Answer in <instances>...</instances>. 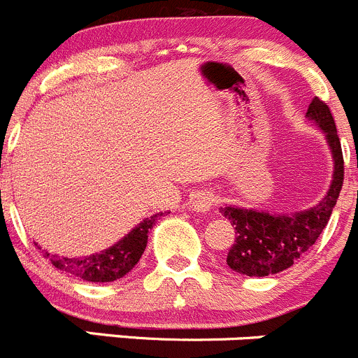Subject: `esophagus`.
<instances>
[{
    "label": "esophagus",
    "instance_id": "obj_1",
    "mask_svg": "<svg viewBox=\"0 0 358 358\" xmlns=\"http://www.w3.org/2000/svg\"><path fill=\"white\" fill-rule=\"evenodd\" d=\"M214 203H216V195L213 192H209V189L195 193L192 199L193 209L199 210V213H207V210L213 209Z\"/></svg>",
    "mask_w": 358,
    "mask_h": 358
}]
</instances>
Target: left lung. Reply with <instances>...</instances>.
<instances>
[{
	"label": "left lung",
	"mask_w": 358,
	"mask_h": 358,
	"mask_svg": "<svg viewBox=\"0 0 358 358\" xmlns=\"http://www.w3.org/2000/svg\"><path fill=\"white\" fill-rule=\"evenodd\" d=\"M306 115L323 130L334 158V176L329 192L313 209L285 216L236 206L221 207V214L228 217L236 230L227 264L239 274L264 278L292 267L316 243L338 202L345 179V162L334 117L329 105L318 96L313 98Z\"/></svg>",
	"instance_id": "1"
}]
</instances>
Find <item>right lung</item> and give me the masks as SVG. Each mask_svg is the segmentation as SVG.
Listing matches in <instances>:
<instances>
[{
    "label": "right lung",
    "instance_id": "add662e5",
    "mask_svg": "<svg viewBox=\"0 0 358 358\" xmlns=\"http://www.w3.org/2000/svg\"><path fill=\"white\" fill-rule=\"evenodd\" d=\"M162 214L163 213L145 217L128 236L122 237L117 244L101 251V253H94L91 257L83 258H68L43 251V257L49 258L54 267L68 272L73 278L84 279L90 283H110L115 279H121L137 265L145 246H148L149 230ZM35 246H38V244H35ZM38 250H42V248H38Z\"/></svg>",
    "mask_w": 358,
    "mask_h": 358
}]
</instances>
